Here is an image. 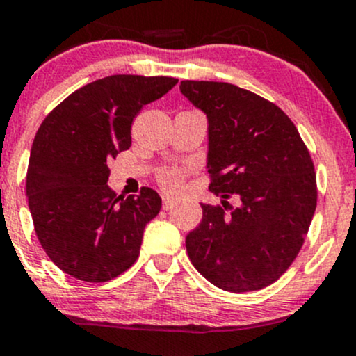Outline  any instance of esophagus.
<instances>
[{
    "label": "esophagus",
    "instance_id": "esophagus-1",
    "mask_svg": "<svg viewBox=\"0 0 356 356\" xmlns=\"http://www.w3.org/2000/svg\"><path fill=\"white\" fill-rule=\"evenodd\" d=\"M174 204H175V201L172 197H169V195H164V197H162V207H164V211L172 209Z\"/></svg>",
    "mask_w": 356,
    "mask_h": 356
}]
</instances>
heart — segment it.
<instances>
[{
	"label": "heart",
	"mask_w": 356,
	"mask_h": 356,
	"mask_svg": "<svg viewBox=\"0 0 356 356\" xmlns=\"http://www.w3.org/2000/svg\"><path fill=\"white\" fill-rule=\"evenodd\" d=\"M184 177H186V170L179 169V167H164L159 170L157 181L167 191H179L181 189Z\"/></svg>",
	"instance_id": "b5f03b06"
}]
</instances>
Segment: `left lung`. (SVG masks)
Returning <instances> with one entry per match:
<instances>
[{
  "label": "left lung",
  "instance_id": "left-lung-1",
  "mask_svg": "<svg viewBox=\"0 0 356 356\" xmlns=\"http://www.w3.org/2000/svg\"><path fill=\"white\" fill-rule=\"evenodd\" d=\"M181 92L207 115L209 189L224 199L201 204V224L186 239L189 259L226 291L266 288L296 259L316 209L308 147L283 110L249 90L184 80Z\"/></svg>",
  "mask_w": 356,
  "mask_h": 356
}]
</instances>
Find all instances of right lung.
<instances>
[{
	"instance_id": "1",
	"label": "right lung",
	"mask_w": 356,
	"mask_h": 356,
	"mask_svg": "<svg viewBox=\"0 0 356 356\" xmlns=\"http://www.w3.org/2000/svg\"><path fill=\"white\" fill-rule=\"evenodd\" d=\"M177 81L105 76L75 90L40 125L28 162V206L40 244L67 275L104 283L137 261L162 199L150 187L117 197L107 186L108 162L132 144V122L144 105Z\"/></svg>"
}]
</instances>
